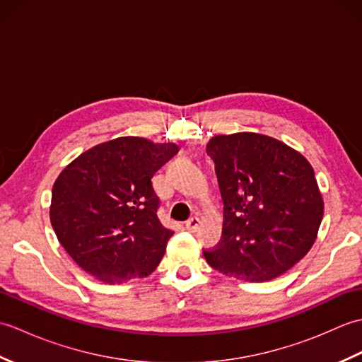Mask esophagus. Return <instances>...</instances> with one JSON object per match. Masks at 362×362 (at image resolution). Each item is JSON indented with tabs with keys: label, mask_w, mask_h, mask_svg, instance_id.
<instances>
[{
	"label": "esophagus",
	"mask_w": 362,
	"mask_h": 362,
	"mask_svg": "<svg viewBox=\"0 0 362 362\" xmlns=\"http://www.w3.org/2000/svg\"><path fill=\"white\" fill-rule=\"evenodd\" d=\"M199 224H201V219H199L197 216H193V218H189V219L187 221L185 227H187L188 232H197Z\"/></svg>",
	"instance_id": "obj_1"
}]
</instances>
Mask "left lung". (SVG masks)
Here are the masks:
<instances>
[{
    "mask_svg": "<svg viewBox=\"0 0 362 362\" xmlns=\"http://www.w3.org/2000/svg\"><path fill=\"white\" fill-rule=\"evenodd\" d=\"M224 227L218 247L204 250L216 271L267 281L302 259L324 216L317 180L302 153L275 138L243 132L213 136Z\"/></svg>",
    "mask_w": 362,
    "mask_h": 362,
    "instance_id": "8db88e82",
    "label": "left lung"
}]
</instances>
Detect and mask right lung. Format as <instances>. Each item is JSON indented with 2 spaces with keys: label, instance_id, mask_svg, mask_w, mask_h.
<instances>
[{
  "label": "right lung",
  "instance_id": "1",
  "mask_svg": "<svg viewBox=\"0 0 362 362\" xmlns=\"http://www.w3.org/2000/svg\"><path fill=\"white\" fill-rule=\"evenodd\" d=\"M177 152L173 143L121 136L81 153L60 173L51 224L83 271L105 283L156 271L174 232L158 219L152 177Z\"/></svg>",
  "mask_w": 362,
  "mask_h": 362
}]
</instances>
